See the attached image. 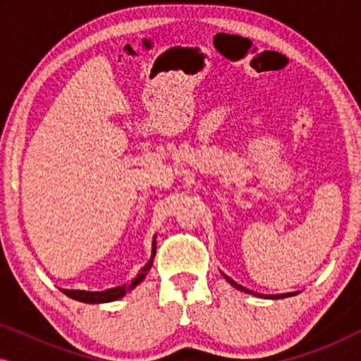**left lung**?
<instances>
[{
	"instance_id": "obj_1",
	"label": "left lung",
	"mask_w": 361,
	"mask_h": 361,
	"mask_svg": "<svg viewBox=\"0 0 361 361\" xmlns=\"http://www.w3.org/2000/svg\"><path fill=\"white\" fill-rule=\"evenodd\" d=\"M225 276V274H224ZM225 279L228 281L230 284H233L236 289H240V290H245V293H248V294H255V295H261V298H268V299H281V298H289V295H294L295 293H288V294H278V295H263V294H256V293H253V290H250V289H246V288H243V286H240V284H236L233 279H230L228 276H225Z\"/></svg>"
}]
</instances>
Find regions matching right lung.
<instances>
[{"label":"right lung","instance_id":"right-lung-1","mask_svg":"<svg viewBox=\"0 0 361 361\" xmlns=\"http://www.w3.org/2000/svg\"><path fill=\"white\" fill-rule=\"evenodd\" d=\"M154 255H156V238L152 240V253H151V259L147 261L146 266H142L140 269V274L136 276L135 279H133L131 284H123V286H118V288H111V289H106V290H102V293H92V290H68V289H63V293L68 298L75 299V300H80V302H87V304H100V302H111V300H116V299H121L123 295L130 293L131 289H135L137 284L141 283L142 279L146 278L147 271L151 269L152 266V259H154Z\"/></svg>","mask_w":361,"mask_h":361}]
</instances>
